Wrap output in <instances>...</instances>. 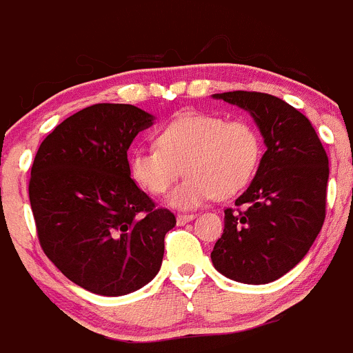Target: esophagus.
Returning a JSON list of instances; mask_svg holds the SVG:
<instances>
[{"label":"esophagus","instance_id":"34e87169","mask_svg":"<svg viewBox=\"0 0 353 353\" xmlns=\"http://www.w3.org/2000/svg\"><path fill=\"white\" fill-rule=\"evenodd\" d=\"M177 224H186V222H190V221H193L194 219V215L193 214H179L177 215Z\"/></svg>","mask_w":353,"mask_h":353}]
</instances>
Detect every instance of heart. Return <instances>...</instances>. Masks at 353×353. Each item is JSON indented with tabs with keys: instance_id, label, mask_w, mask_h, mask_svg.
<instances>
[{
	"instance_id": "heart-1",
	"label": "heart",
	"mask_w": 353,
	"mask_h": 353,
	"mask_svg": "<svg viewBox=\"0 0 353 353\" xmlns=\"http://www.w3.org/2000/svg\"><path fill=\"white\" fill-rule=\"evenodd\" d=\"M263 143L245 119L186 114L163 125L157 146H138L129 157L131 176L143 190L162 194L179 177L186 179L167 196L176 208H194L210 198H231L255 177Z\"/></svg>"
}]
</instances>
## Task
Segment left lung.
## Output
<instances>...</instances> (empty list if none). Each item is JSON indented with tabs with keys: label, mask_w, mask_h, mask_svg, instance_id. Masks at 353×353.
<instances>
[{
	"label": "left lung",
	"mask_w": 353,
	"mask_h": 353,
	"mask_svg": "<svg viewBox=\"0 0 353 353\" xmlns=\"http://www.w3.org/2000/svg\"><path fill=\"white\" fill-rule=\"evenodd\" d=\"M214 98L248 112L268 150L234 201L238 208L224 210L212 263L232 281L268 285L292 271L316 241L326 217L330 162L309 119L281 98L255 91Z\"/></svg>",
	"instance_id": "left-lung-1"
}]
</instances>
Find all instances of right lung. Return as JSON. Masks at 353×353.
I'll list each match as a JSON object with an SVG mask.
<instances>
[{
    "label": "right lung",
    "mask_w": 353,
    "mask_h": 353,
    "mask_svg": "<svg viewBox=\"0 0 353 353\" xmlns=\"http://www.w3.org/2000/svg\"><path fill=\"white\" fill-rule=\"evenodd\" d=\"M153 122L134 105L88 107L46 136L30 169L41 248L65 278L97 295L148 285L176 225L172 212L157 208L131 179L128 150Z\"/></svg>",
    "instance_id": "add662e5"
}]
</instances>
